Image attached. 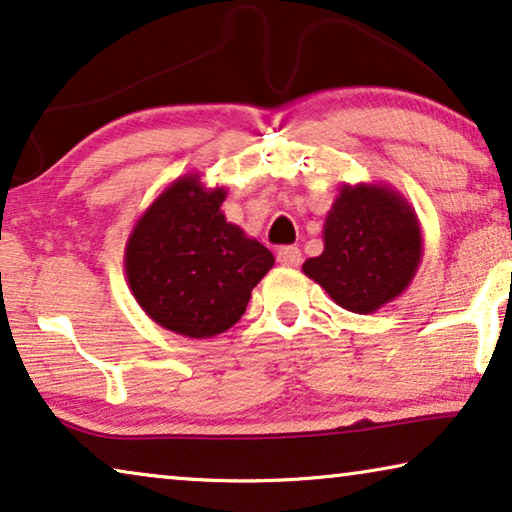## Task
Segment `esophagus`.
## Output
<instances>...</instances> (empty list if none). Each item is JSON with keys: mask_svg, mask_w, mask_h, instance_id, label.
Returning <instances> with one entry per match:
<instances>
[{"mask_svg": "<svg viewBox=\"0 0 512 512\" xmlns=\"http://www.w3.org/2000/svg\"><path fill=\"white\" fill-rule=\"evenodd\" d=\"M277 261L279 265H284V268H298L302 261V254L298 247H281L277 251Z\"/></svg>", "mask_w": 512, "mask_h": 512, "instance_id": "obj_1", "label": "esophagus"}]
</instances>
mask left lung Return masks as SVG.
I'll use <instances>...</instances> for the list:
<instances>
[{"label": "left lung", "instance_id": "8db88e82", "mask_svg": "<svg viewBox=\"0 0 512 512\" xmlns=\"http://www.w3.org/2000/svg\"><path fill=\"white\" fill-rule=\"evenodd\" d=\"M422 261V231L409 201L388 184H342L323 224V254L302 272L339 307L374 314L399 298Z\"/></svg>", "mask_w": 512, "mask_h": 512}]
</instances>
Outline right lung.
I'll return each mask as SVG.
<instances>
[{
    "label": "right lung",
    "mask_w": 512,
    "mask_h": 512,
    "mask_svg": "<svg viewBox=\"0 0 512 512\" xmlns=\"http://www.w3.org/2000/svg\"><path fill=\"white\" fill-rule=\"evenodd\" d=\"M226 194L205 187L198 173L177 177L127 240L124 272L133 298L175 335L207 339L233 328L274 265L268 247L226 221Z\"/></svg>",
    "instance_id": "right-lung-1"
}]
</instances>
